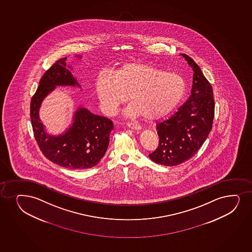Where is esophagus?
Listing matches in <instances>:
<instances>
[{
  "mask_svg": "<svg viewBox=\"0 0 252 252\" xmlns=\"http://www.w3.org/2000/svg\"><path fill=\"white\" fill-rule=\"evenodd\" d=\"M127 126L129 128H132V129H134V130H140L141 129V126L140 125L133 124V123H127Z\"/></svg>",
  "mask_w": 252,
  "mask_h": 252,
  "instance_id": "34e87169",
  "label": "esophagus"
}]
</instances>
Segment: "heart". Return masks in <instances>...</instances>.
Returning a JSON list of instances; mask_svg holds the SVG:
<instances>
[{"instance_id":"b5f03b06","label":"heart","mask_w":252,"mask_h":252,"mask_svg":"<svg viewBox=\"0 0 252 252\" xmlns=\"http://www.w3.org/2000/svg\"><path fill=\"white\" fill-rule=\"evenodd\" d=\"M95 90L101 107L108 114L115 113L129 95L132 101L125 111L126 115L157 119L170 113L183 99L186 82L177 73L147 63L129 62L114 74H101Z\"/></svg>"}]
</instances>
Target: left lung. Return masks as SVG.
<instances>
[{
    "mask_svg": "<svg viewBox=\"0 0 252 252\" xmlns=\"http://www.w3.org/2000/svg\"><path fill=\"white\" fill-rule=\"evenodd\" d=\"M180 55L193 71L191 95L176 113L157 124L159 146L149 155L154 162L166 166L179 165L197 153L211 131L214 117L211 85L192 59Z\"/></svg>",
    "mask_w": 252,
    "mask_h": 252,
    "instance_id": "1",
    "label": "left lung"
}]
</instances>
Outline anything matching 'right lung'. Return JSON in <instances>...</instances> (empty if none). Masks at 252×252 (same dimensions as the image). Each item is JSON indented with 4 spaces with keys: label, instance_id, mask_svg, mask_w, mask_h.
<instances>
[{
    "label": "right lung",
    "instance_id": "1",
    "mask_svg": "<svg viewBox=\"0 0 252 252\" xmlns=\"http://www.w3.org/2000/svg\"><path fill=\"white\" fill-rule=\"evenodd\" d=\"M78 59L81 55H75ZM67 58L59 60L42 76L39 86L32 96L30 115L35 139L47 159L69 169H89L98 164L104 157L113 129L110 119L95 115L86 107H78L73 113L72 121L66 129L54 135L47 131L41 121L39 110L47 95L56 87L81 88V85L67 64Z\"/></svg>",
    "mask_w": 252,
    "mask_h": 252
}]
</instances>
